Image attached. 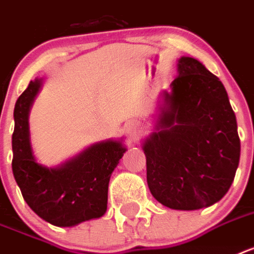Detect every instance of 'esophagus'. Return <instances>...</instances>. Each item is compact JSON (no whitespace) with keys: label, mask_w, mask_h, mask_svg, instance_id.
I'll use <instances>...</instances> for the list:
<instances>
[{"label":"esophagus","mask_w":254,"mask_h":254,"mask_svg":"<svg viewBox=\"0 0 254 254\" xmlns=\"http://www.w3.org/2000/svg\"><path fill=\"white\" fill-rule=\"evenodd\" d=\"M134 129H135V127H134V124H129V125H127V131H134Z\"/></svg>","instance_id":"1"}]
</instances>
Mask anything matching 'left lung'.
Returning <instances> with one entry per match:
<instances>
[{
	"instance_id": "8db88e82",
	"label": "left lung",
	"mask_w": 254,
	"mask_h": 254,
	"mask_svg": "<svg viewBox=\"0 0 254 254\" xmlns=\"http://www.w3.org/2000/svg\"><path fill=\"white\" fill-rule=\"evenodd\" d=\"M166 92L158 130L143 145L147 185L162 205L198 210L222 199L240 159L236 116L219 78L191 57Z\"/></svg>"
}]
</instances>
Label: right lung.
Returning a JSON list of instances; mask_svg holds the SVG:
<instances>
[{
  "mask_svg": "<svg viewBox=\"0 0 254 254\" xmlns=\"http://www.w3.org/2000/svg\"><path fill=\"white\" fill-rule=\"evenodd\" d=\"M41 80H31L14 108V179L24 201L45 222L70 227L104 215L111 174L125 152L120 142L91 146L60 168H47L35 160L30 146L28 112Z\"/></svg>",
  "mask_w": 254,
  "mask_h": 254,
  "instance_id": "add662e5",
  "label": "right lung"
}]
</instances>
